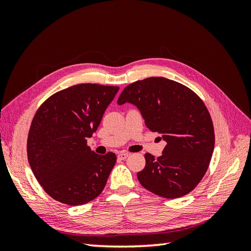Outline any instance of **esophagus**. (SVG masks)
<instances>
[{"label":"esophagus","mask_w":251,"mask_h":251,"mask_svg":"<svg viewBox=\"0 0 251 251\" xmlns=\"http://www.w3.org/2000/svg\"><path fill=\"white\" fill-rule=\"evenodd\" d=\"M128 153H126V151H121V153L118 154V158L121 159V160H125V159H126L128 157Z\"/></svg>","instance_id":"34e87169"}]
</instances>
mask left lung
Masks as SVG:
<instances>
[{
  "mask_svg": "<svg viewBox=\"0 0 251 251\" xmlns=\"http://www.w3.org/2000/svg\"><path fill=\"white\" fill-rule=\"evenodd\" d=\"M118 104L137 107L146 126L162 135L166 146L157 159L147 153L137 173L140 184L166 199L191 193L206 173L215 148V128L203 100L172 79L148 77L126 86Z\"/></svg>",
  "mask_w": 251,
  "mask_h": 251,
  "instance_id": "obj_1",
  "label": "left lung"
}]
</instances>
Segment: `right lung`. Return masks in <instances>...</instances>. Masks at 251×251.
I'll list each match as a JSON object with an SVG mask.
<instances>
[{"mask_svg": "<svg viewBox=\"0 0 251 251\" xmlns=\"http://www.w3.org/2000/svg\"><path fill=\"white\" fill-rule=\"evenodd\" d=\"M118 90L79 83L52 94L37 109L28 133L27 156L37 182L52 199L77 206L103 191L117 158L112 151L95 154L87 139Z\"/></svg>", "mask_w": 251, "mask_h": 251, "instance_id": "1", "label": "right lung"}]
</instances>
